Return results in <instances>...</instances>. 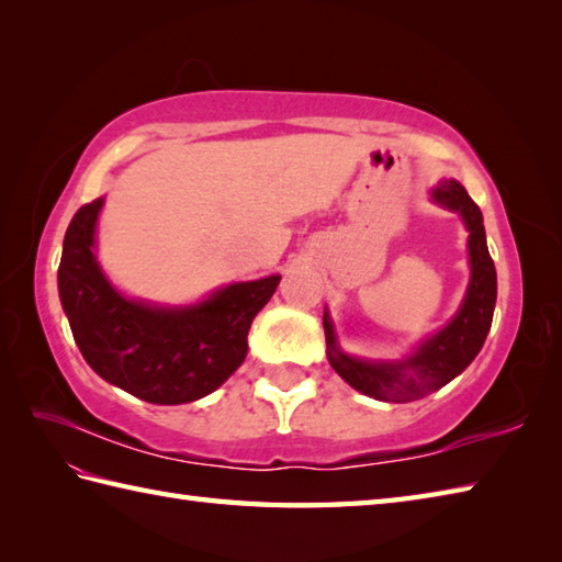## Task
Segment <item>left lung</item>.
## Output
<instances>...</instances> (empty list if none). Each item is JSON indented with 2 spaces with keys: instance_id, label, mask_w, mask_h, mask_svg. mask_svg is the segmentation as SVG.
Wrapping results in <instances>:
<instances>
[{
  "instance_id": "left-lung-1",
  "label": "left lung",
  "mask_w": 562,
  "mask_h": 562,
  "mask_svg": "<svg viewBox=\"0 0 562 562\" xmlns=\"http://www.w3.org/2000/svg\"><path fill=\"white\" fill-rule=\"evenodd\" d=\"M432 198L449 210H457L465 226H469V254H471V284L463 306L453 316L449 326L441 328L437 336L420 345L413 357L405 362H364L345 355L336 336H333L330 318L324 314L326 352L328 362L336 372L357 391L367 393L376 401L408 403L417 401L441 389L453 376H459L473 357L481 352L493 324L495 300H497V274L495 262L487 254L485 226L481 207L475 205L465 188L457 181H445L435 188Z\"/></svg>"
}]
</instances>
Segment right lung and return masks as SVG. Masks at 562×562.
Returning <instances> with one entry per match:
<instances>
[{
	"instance_id": "1",
	"label": "right lung",
	"mask_w": 562,
	"mask_h": 562,
	"mask_svg": "<svg viewBox=\"0 0 562 562\" xmlns=\"http://www.w3.org/2000/svg\"><path fill=\"white\" fill-rule=\"evenodd\" d=\"M103 198L71 217L57 288L83 360L109 384L133 396L178 405L207 396L248 352V330L270 302L280 274L238 282L190 308L130 302L103 278L93 258V229Z\"/></svg>"
}]
</instances>
